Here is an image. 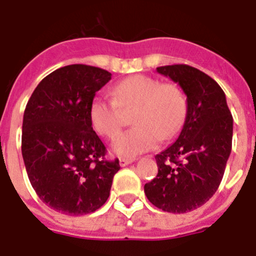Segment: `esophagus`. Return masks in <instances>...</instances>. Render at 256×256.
Returning <instances> with one entry per match:
<instances>
[{
    "mask_svg": "<svg viewBox=\"0 0 256 256\" xmlns=\"http://www.w3.org/2000/svg\"><path fill=\"white\" fill-rule=\"evenodd\" d=\"M134 160H135V158H120V166H128V164H131V162H134Z\"/></svg>",
    "mask_w": 256,
    "mask_h": 256,
    "instance_id": "1",
    "label": "esophagus"
}]
</instances>
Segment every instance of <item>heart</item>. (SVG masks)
<instances>
[{
	"label": "heart",
	"instance_id": "b5f03b06",
	"mask_svg": "<svg viewBox=\"0 0 256 256\" xmlns=\"http://www.w3.org/2000/svg\"><path fill=\"white\" fill-rule=\"evenodd\" d=\"M112 98L96 96L88 108L91 126L98 135L115 138L124 125V111L134 110L130 128L118 138L114 152L131 158L168 140L180 131L188 115V98L175 84L134 75L112 88Z\"/></svg>",
	"mask_w": 256,
	"mask_h": 256
}]
</instances>
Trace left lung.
Returning <instances> with one entry per match:
<instances>
[{
  "label": "left lung",
  "mask_w": 256,
  "mask_h": 256,
  "mask_svg": "<svg viewBox=\"0 0 256 256\" xmlns=\"http://www.w3.org/2000/svg\"><path fill=\"white\" fill-rule=\"evenodd\" d=\"M156 70L182 88L188 115L175 142L155 156L158 175L144 190L156 208L184 214L216 192L232 152V116L222 88L202 71L188 65Z\"/></svg>",
  "instance_id": "1"
}]
</instances>
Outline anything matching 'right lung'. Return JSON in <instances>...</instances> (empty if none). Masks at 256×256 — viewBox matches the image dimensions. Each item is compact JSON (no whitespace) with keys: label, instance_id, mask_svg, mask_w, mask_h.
I'll use <instances>...</instances> for the list:
<instances>
[{"label":"right lung","instance_id":"right-lung-1","mask_svg":"<svg viewBox=\"0 0 256 256\" xmlns=\"http://www.w3.org/2000/svg\"><path fill=\"white\" fill-rule=\"evenodd\" d=\"M111 74L88 65H68L47 75L32 92L22 122V158L32 188L51 209L86 215L110 195L118 158L91 126L88 108Z\"/></svg>","mask_w":256,"mask_h":256}]
</instances>
